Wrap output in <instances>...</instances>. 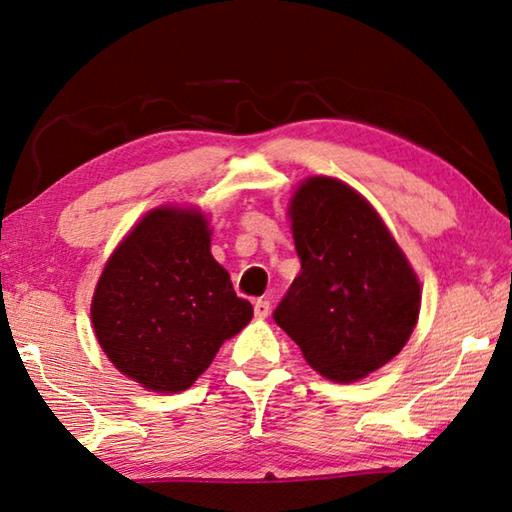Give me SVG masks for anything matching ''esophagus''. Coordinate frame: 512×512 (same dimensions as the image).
Wrapping results in <instances>:
<instances>
[{
	"instance_id": "34e87169",
	"label": "esophagus",
	"mask_w": 512,
	"mask_h": 512,
	"mask_svg": "<svg viewBox=\"0 0 512 512\" xmlns=\"http://www.w3.org/2000/svg\"><path fill=\"white\" fill-rule=\"evenodd\" d=\"M269 310H272V305H269L267 298H258V301H254L256 318H265L269 314Z\"/></svg>"
}]
</instances>
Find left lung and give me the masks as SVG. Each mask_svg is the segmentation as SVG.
<instances>
[{"instance_id": "8db88e82", "label": "left lung", "mask_w": 512, "mask_h": 512, "mask_svg": "<svg viewBox=\"0 0 512 512\" xmlns=\"http://www.w3.org/2000/svg\"><path fill=\"white\" fill-rule=\"evenodd\" d=\"M289 218L301 272L274 321L318 374L359 381L408 343L421 307L417 274L370 202L341 180L307 178Z\"/></svg>"}]
</instances>
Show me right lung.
<instances>
[{"instance_id": "add662e5", "label": "right lung", "mask_w": 512, "mask_h": 512, "mask_svg": "<svg viewBox=\"0 0 512 512\" xmlns=\"http://www.w3.org/2000/svg\"><path fill=\"white\" fill-rule=\"evenodd\" d=\"M198 209L158 207L129 231L95 287L91 321L109 361L151 392H182L252 321L211 256Z\"/></svg>"}]
</instances>
